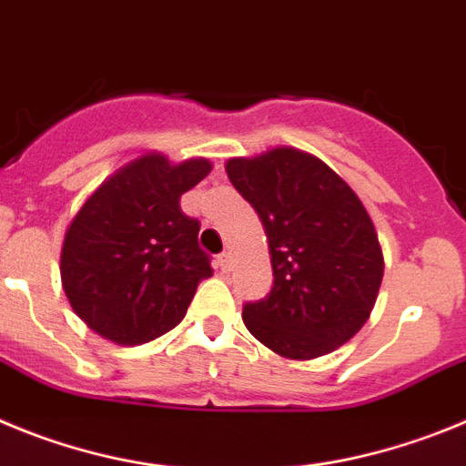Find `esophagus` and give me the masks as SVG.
Returning a JSON list of instances; mask_svg holds the SVG:
<instances>
[{"mask_svg":"<svg viewBox=\"0 0 466 466\" xmlns=\"http://www.w3.org/2000/svg\"><path fill=\"white\" fill-rule=\"evenodd\" d=\"M218 269L223 271V274H228V271L232 269V255H229V253L218 255Z\"/></svg>","mask_w":466,"mask_h":466,"instance_id":"34e87169","label":"esophagus"}]
</instances>
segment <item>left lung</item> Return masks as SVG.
Instances as JSON below:
<instances>
[{
  "label": "left lung",
  "instance_id": "1",
  "mask_svg": "<svg viewBox=\"0 0 466 466\" xmlns=\"http://www.w3.org/2000/svg\"><path fill=\"white\" fill-rule=\"evenodd\" d=\"M259 216L274 288L243 306L248 332L288 360L332 353L371 316L383 280L379 234L353 187L316 155L279 146L225 162Z\"/></svg>",
  "mask_w": 466,
  "mask_h": 466
}]
</instances>
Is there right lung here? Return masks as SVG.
Listing matches in <instances>:
<instances>
[{
  "label": "right lung",
  "instance_id": "add662e5",
  "mask_svg": "<svg viewBox=\"0 0 466 466\" xmlns=\"http://www.w3.org/2000/svg\"><path fill=\"white\" fill-rule=\"evenodd\" d=\"M211 171L207 157L169 162L146 153L113 171L65 232L62 288L92 332L141 346L186 318L199 280L213 274L199 248V223L181 195Z\"/></svg>",
  "mask_w": 466,
  "mask_h": 466
}]
</instances>
